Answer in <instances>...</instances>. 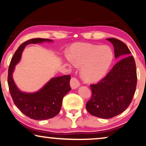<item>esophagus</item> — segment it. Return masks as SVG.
I'll use <instances>...</instances> for the list:
<instances>
[{
	"instance_id": "1",
	"label": "esophagus",
	"mask_w": 146,
	"mask_h": 146,
	"mask_svg": "<svg viewBox=\"0 0 146 146\" xmlns=\"http://www.w3.org/2000/svg\"><path fill=\"white\" fill-rule=\"evenodd\" d=\"M80 85L78 80L76 78H72L70 80V86L72 89H76Z\"/></svg>"
}]
</instances>
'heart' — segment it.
Segmentation results:
<instances>
[{"instance_id": "heart-1", "label": "heart", "mask_w": 146, "mask_h": 146, "mask_svg": "<svg viewBox=\"0 0 146 146\" xmlns=\"http://www.w3.org/2000/svg\"><path fill=\"white\" fill-rule=\"evenodd\" d=\"M70 57L75 66H82L84 80L96 82L107 74L113 62V52L107 46L76 43L70 48Z\"/></svg>"}]
</instances>
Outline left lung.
Instances as JSON below:
<instances>
[{"label":"left lung","instance_id":"1","mask_svg":"<svg viewBox=\"0 0 146 146\" xmlns=\"http://www.w3.org/2000/svg\"><path fill=\"white\" fill-rule=\"evenodd\" d=\"M113 45L116 58H122L96 84H91L92 98L86 103L91 115L111 119L122 113L132 102L136 91V63L123 42L115 38L107 39Z\"/></svg>","mask_w":146,"mask_h":146}]
</instances>
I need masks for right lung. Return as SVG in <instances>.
I'll use <instances>...</instances> for the list:
<instances>
[{
    "label": "right lung",
    "mask_w": 146,
    "mask_h": 146,
    "mask_svg": "<svg viewBox=\"0 0 146 146\" xmlns=\"http://www.w3.org/2000/svg\"><path fill=\"white\" fill-rule=\"evenodd\" d=\"M43 41H52L34 38L23 43L14 54L8 68V84L14 104L22 113L34 120L48 119L57 115L60 111L63 98L71 90L70 74L52 78L41 90L33 94L22 92L16 87L12 78V72L20 60L23 50L28 44Z\"/></svg>",
    "instance_id": "obj_1"
}]
</instances>
